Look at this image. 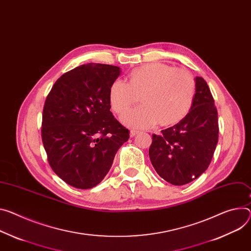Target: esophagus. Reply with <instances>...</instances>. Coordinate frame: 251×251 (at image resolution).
<instances>
[{"label":"esophagus","instance_id":"1","mask_svg":"<svg viewBox=\"0 0 251 251\" xmlns=\"http://www.w3.org/2000/svg\"><path fill=\"white\" fill-rule=\"evenodd\" d=\"M138 132L139 131H137V130H131L130 131V136H131V137H134L136 134H138Z\"/></svg>","mask_w":251,"mask_h":251}]
</instances>
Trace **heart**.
Instances as JSON below:
<instances>
[{
    "label": "heart",
    "instance_id": "1",
    "mask_svg": "<svg viewBox=\"0 0 251 251\" xmlns=\"http://www.w3.org/2000/svg\"><path fill=\"white\" fill-rule=\"evenodd\" d=\"M195 96L192 75L182 68L163 63H148L134 69L129 83L116 79L109 89L112 110L123 114L139 101L144 104L127 112L122 121L135 128H149L159 122L178 123L190 111Z\"/></svg>",
    "mask_w": 251,
    "mask_h": 251
}]
</instances>
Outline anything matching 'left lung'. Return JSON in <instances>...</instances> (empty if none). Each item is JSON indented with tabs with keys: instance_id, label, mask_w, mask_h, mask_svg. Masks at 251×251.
I'll return each mask as SVG.
<instances>
[{
	"instance_id": "left-lung-1",
	"label": "left lung",
	"mask_w": 251,
	"mask_h": 251,
	"mask_svg": "<svg viewBox=\"0 0 251 251\" xmlns=\"http://www.w3.org/2000/svg\"><path fill=\"white\" fill-rule=\"evenodd\" d=\"M195 96L187 115L176 125L152 135L151 163L173 185H184L198 178L211 162L218 142L217 109L203 78H195Z\"/></svg>"
}]
</instances>
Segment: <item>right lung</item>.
Returning <instances> with one entry per match:
<instances>
[{
    "label": "right lung",
    "mask_w": 251,
    "mask_h": 251,
    "mask_svg": "<svg viewBox=\"0 0 251 251\" xmlns=\"http://www.w3.org/2000/svg\"><path fill=\"white\" fill-rule=\"evenodd\" d=\"M119 75L117 66L81 65L63 74L45 101L41 135L48 162L75 188L99 184L129 139L110 111L109 89Z\"/></svg>",
    "instance_id": "1"
}]
</instances>
